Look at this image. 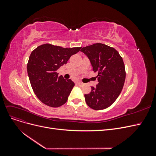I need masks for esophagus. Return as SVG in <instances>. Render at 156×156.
Here are the masks:
<instances>
[{
  "mask_svg": "<svg viewBox=\"0 0 156 156\" xmlns=\"http://www.w3.org/2000/svg\"><path fill=\"white\" fill-rule=\"evenodd\" d=\"M77 84H79V85H80V86H81V85H83V83L80 82V81H77Z\"/></svg>",
  "mask_w": 156,
  "mask_h": 156,
  "instance_id": "obj_1",
  "label": "esophagus"
}]
</instances>
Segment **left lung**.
Here are the masks:
<instances>
[{
  "instance_id": "left-lung-1",
  "label": "left lung",
  "mask_w": 156,
  "mask_h": 156,
  "mask_svg": "<svg viewBox=\"0 0 156 156\" xmlns=\"http://www.w3.org/2000/svg\"><path fill=\"white\" fill-rule=\"evenodd\" d=\"M94 72H98V84L84 94L87 104L94 110H101L114 103L123 88L126 71L123 59L115 49L103 44L83 48Z\"/></svg>"
}]
</instances>
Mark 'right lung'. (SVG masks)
Wrapping results in <instances>:
<instances>
[{
	"instance_id": "right-lung-1",
	"label": "right lung",
	"mask_w": 156,
	"mask_h": 156,
	"mask_svg": "<svg viewBox=\"0 0 156 156\" xmlns=\"http://www.w3.org/2000/svg\"><path fill=\"white\" fill-rule=\"evenodd\" d=\"M81 48H63L45 44L31 53L27 64L30 84L37 98L46 105L58 107L67 101L75 84L56 72Z\"/></svg>"
}]
</instances>
